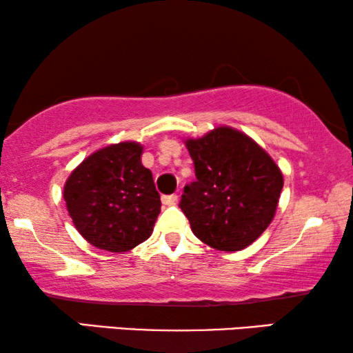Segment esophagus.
Returning <instances> with one entry per match:
<instances>
[{
	"label": "esophagus",
	"mask_w": 353,
	"mask_h": 353,
	"mask_svg": "<svg viewBox=\"0 0 353 353\" xmlns=\"http://www.w3.org/2000/svg\"><path fill=\"white\" fill-rule=\"evenodd\" d=\"M176 201H178V196H176V194L162 196V204H163V205H175Z\"/></svg>",
	"instance_id": "34e87169"
}]
</instances>
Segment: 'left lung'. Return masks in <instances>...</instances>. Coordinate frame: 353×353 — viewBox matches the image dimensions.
<instances>
[{
  "label": "left lung",
  "mask_w": 353,
  "mask_h": 353,
  "mask_svg": "<svg viewBox=\"0 0 353 353\" xmlns=\"http://www.w3.org/2000/svg\"><path fill=\"white\" fill-rule=\"evenodd\" d=\"M196 181L185 186L180 207L192 233L216 250L252 244L276 212L283 173L248 134L230 127L186 139Z\"/></svg>",
  "instance_id": "1"
}]
</instances>
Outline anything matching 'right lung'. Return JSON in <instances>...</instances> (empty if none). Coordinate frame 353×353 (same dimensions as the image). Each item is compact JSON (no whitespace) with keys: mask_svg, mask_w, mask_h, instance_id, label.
Returning a JSON list of instances; mask_svg holds the SVG:
<instances>
[{"mask_svg":"<svg viewBox=\"0 0 353 353\" xmlns=\"http://www.w3.org/2000/svg\"><path fill=\"white\" fill-rule=\"evenodd\" d=\"M143 146L110 144L85 159L64 186V201L79 233L94 248L127 252L152 233L161 196L141 163Z\"/></svg>","mask_w":353,"mask_h":353,"instance_id":"obj_1","label":"right lung"}]
</instances>
